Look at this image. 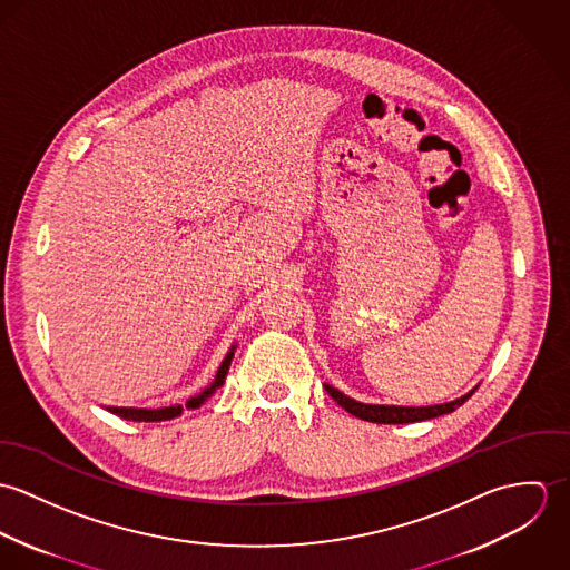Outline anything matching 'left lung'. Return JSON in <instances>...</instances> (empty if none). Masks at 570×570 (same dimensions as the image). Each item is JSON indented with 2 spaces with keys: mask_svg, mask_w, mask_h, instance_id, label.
<instances>
[{
  "mask_svg": "<svg viewBox=\"0 0 570 570\" xmlns=\"http://www.w3.org/2000/svg\"><path fill=\"white\" fill-rule=\"evenodd\" d=\"M326 393L333 397V402H337V406L344 407L346 412H351L353 416L362 419V421H371V423H414V421H425V419H434L448 412H454L456 407L463 406L472 395H463L461 400H454L450 404H441V406H423V407H404V406H373V404H360L346 395H342L340 391H335L333 386H325Z\"/></svg>",
  "mask_w": 570,
  "mask_h": 570,
  "instance_id": "obj_1",
  "label": "left lung"
}]
</instances>
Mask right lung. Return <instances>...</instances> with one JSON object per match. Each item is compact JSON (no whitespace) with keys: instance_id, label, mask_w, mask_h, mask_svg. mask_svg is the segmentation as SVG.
<instances>
[{"instance_id":"right-lung-1","label":"right lung","mask_w":570,"mask_h":570,"mask_svg":"<svg viewBox=\"0 0 570 570\" xmlns=\"http://www.w3.org/2000/svg\"><path fill=\"white\" fill-rule=\"evenodd\" d=\"M233 351L226 355V360L222 362V366H219V371H217V377H215V382H213V386L210 389H206L199 397H193L186 406L188 407H197L204 404V400L208 397V395H213L215 393V389H219L224 382H226V375H228V368H230V362H233ZM114 414H118V416H122V419H127V421H164V419H173V416H177L179 412H181V406H170L163 407V410H142V407H109Z\"/></svg>"}]
</instances>
